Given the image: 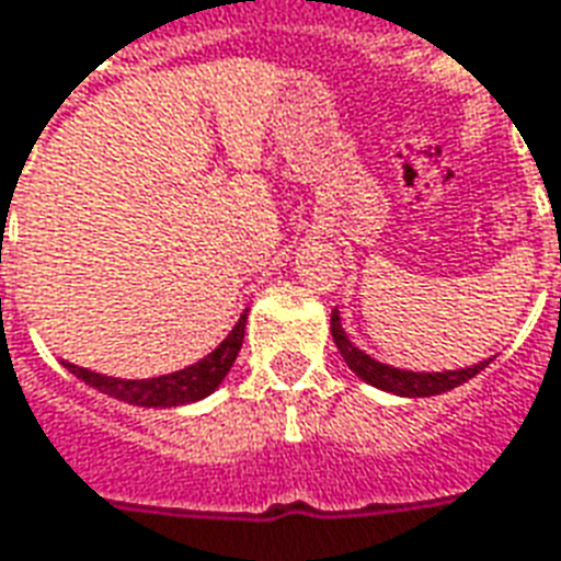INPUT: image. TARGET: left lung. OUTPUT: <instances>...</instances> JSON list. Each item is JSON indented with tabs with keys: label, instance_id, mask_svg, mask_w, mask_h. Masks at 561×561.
Segmentation results:
<instances>
[{
	"label": "left lung",
	"instance_id": "obj_1",
	"mask_svg": "<svg viewBox=\"0 0 561 561\" xmlns=\"http://www.w3.org/2000/svg\"><path fill=\"white\" fill-rule=\"evenodd\" d=\"M330 333H333V342L336 348L345 357V364L352 369L354 376L364 378L366 385H373L378 390H388V393H397V397H438V393H447V390L459 388L466 385L469 378H474L481 373L483 366L490 360H481V364L466 366V369H445V373H412V369H397V366H388L369 357L366 352H360L348 333L342 330V318L340 309H333L330 316Z\"/></svg>",
	"mask_w": 561,
	"mask_h": 561
}]
</instances>
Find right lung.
Returning <instances> with one entry per match:
<instances>
[{
    "mask_svg": "<svg viewBox=\"0 0 561 561\" xmlns=\"http://www.w3.org/2000/svg\"><path fill=\"white\" fill-rule=\"evenodd\" d=\"M243 336L245 312L240 316V321L233 324L231 333H228L207 357H201L197 364L185 366V369H176V373H168V376L156 378L102 376V373H92V369L68 364V360H62V366H66L71 376H78L80 381H87L90 388L102 390L107 397L128 402V405H140V409H176V405H188V402L204 400V397H209L213 390L219 388L221 381H225V376L231 373L237 354H240Z\"/></svg>",
    "mask_w": 561,
    "mask_h": 561,
    "instance_id": "right-lung-1",
    "label": "right lung"
}]
</instances>
